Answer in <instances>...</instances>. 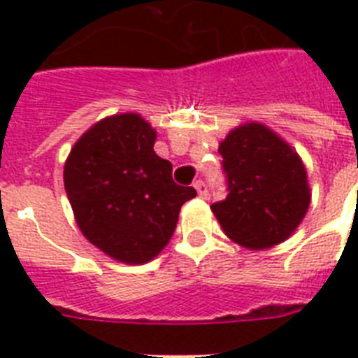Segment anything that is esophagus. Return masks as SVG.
<instances>
[{
    "label": "esophagus",
    "instance_id": "esophagus-1",
    "mask_svg": "<svg viewBox=\"0 0 358 358\" xmlns=\"http://www.w3.org/2000/svg\"><path fill=\"white\" fill-rule=\"evenodd\" d=\"M193 185H195L196 193L206 199V196H208V185H206V182H202V180H196V182Z\"/></svg>",
    "mask_w": 358,
    "mask_h": 358
}]
</instances>
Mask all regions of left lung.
<instances>
[{"instance_id":"obj_1","label":"left lung","mask_w":358,"mask_h":358,"mask_svg":"<svg viewBox=\"0 0 358 358\" xmlns=\"http://www.w3.org/2000/svg\"><path fill=\"white\" fill-rule=\"evenodd\" d=\"M229 195L212 204L232 241L250 250L286 241L310 206V185L299 154L260 122H245L221 143Z\"/></svg>"}]
</instances>
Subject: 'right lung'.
Returning <instances> with one entry per match:
<instances>
[{"label": "right lung", "mask_w": 358, "mask_h": 358, "mask_svg": "<svg viewBox=\"0 0 358 358\" xmlns=\"http://www.w3.org/2000/svg\"><path fill=\"white\" fill-rule=\"evenodd\" d=\"M156 129L137 113L98 120L64 162V189L81 234L109 258L141 266L156 258L196 196L174 184L173 165L154 152Z\"/></svg>", "instance_id": "right-lung-1"}]
</instances>
